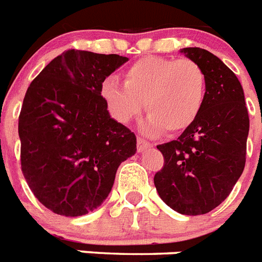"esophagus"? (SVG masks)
I'll return each instance as SVG.
<instances>
[{
    "label": "esophagus",
    "instance_id": "esophagus-1",
    "mask_svg": "<svg viewBox=\"0 0 262 262\" xmlns=\"http://www.w3.org/2000/svg\"><path fill=\"white\" fill-rule=\"evenodd\" d=\"M137 144H138V151H143L144 148H148V147H151V146H152L150 142L146 141V139H144V138H142V137H138Z\"/></svg>",
    "mask_w": 262,
    "mask_h": 262
}]
</instances>
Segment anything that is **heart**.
Listing matches in <instances>:
<instances>
[{
	"mask_svg": "<svg viewBox=\"0 0 262 262\" xmlns=\"http://www.w3.org/2000/svg\"><path fill=\"white\" fill-rule=\"evenodd\" d=\"M111 112L127 123L143 110L144 128L154 133H180L202 111L206 97V74L192 59L146 56L124 72V83L108 78L101 89Z\"/></svg>",
	"mask_w": 262,
	"mask_h": 262,
	"instance_id": "obj_1",
	"label": "heart"
}]
</instances>
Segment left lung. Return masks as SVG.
<instances>
[{
  "mask_svg": "<svg viewBox=\"0 0 262 262\" xmlns=\"http://www.w3.org/2000/svg\"><path fill=\"white\" fill-rule=\"evenodd\" d=\"M181 52L203 69L206 97L198 118L176 141L157 146L164 167L154 185L174 211L203 215L229 196L244 171L249 114L237 75L217 56L199 47Z\"/></svg>",
  "mask_w": 262,
  "mask_h": 262,
  "instance_id": "obj_1",
  "label": "left lung"
}]
</instances>
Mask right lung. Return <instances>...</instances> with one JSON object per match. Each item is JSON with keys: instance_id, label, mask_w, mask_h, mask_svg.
<instances>
[{"instance_id": "right-lung-1", "label": "right lung", "mask_w": 262, "mask_h": 262, "mask_svg": "<svg viewBox=\"0 0 262 262\" xmlns=\"http://www.w3.org/2000/svg\"><path fill=\"white\" fill-rule=\"evenodd\" d=\"M128 58L68 50L33 79L18 116L21 170L39 202L63 216L91 212L108 198L137 137L110 116L104 79Z\"/></svg>"}]
</instances>
